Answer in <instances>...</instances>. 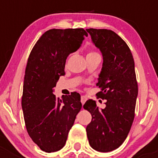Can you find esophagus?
<instances>
[{
    "label": "esophagus",
    "instance_id": "esophagus-1",
    "mask_svg": "<svg viewBox=\"0 0 158 158\" xmlns=\"http://www.w3.org/2000/svg\"><path fill=\"white\" fill-rule=\"evenodd\" d=\"M86 100H87L86 97L84 96V95H82V96H81V102H82V105L85 104V102H86Z\"/></svg>",
    "mask_w": 158,
    "mask_h": 158
}]
</instances>
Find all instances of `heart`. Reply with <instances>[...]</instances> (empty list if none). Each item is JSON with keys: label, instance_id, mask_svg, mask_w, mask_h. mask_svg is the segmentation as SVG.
I'll return each instance as SVG.
<instances>
[{"label": "heart", "instance_id": "b5f03b06", "mask_svg": "<svg viewBox=\"0 0 158 158\" xmlns=\"http://www.w3.org/2000/svg\"><path fill=\"white\" fill-rule=\"evenodd\" d=\"M92 54H96V53H95V52H89L88 55H92ZM88 55H87V56H88Z\"/></svg>", "mask_w": 158, "mask_h": 158}]
</instances>
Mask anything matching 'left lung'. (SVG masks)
Segmentation results:
<instances>
[{
	"mask_svg": "<svg viewBox=\"0 0 158 158\" xmlns=\"http://www.w3.org/2000/svg\"><path fill=\"white\" fill-rule=\"evenodd\" d=\"M92 42L101 52L103 63L97 86V96L106 99V108L89 99L83 108L92 114L86 127L90 146L100 152H109L122 145L135 118L138 89L133 56L126 43L114 31L87 29Z\"/></svg>",
	"mask_w": 158,
	"mask_h": 158,
	"instance_id": "8db88e82",
	"label": "left lung"
}]
</instances>
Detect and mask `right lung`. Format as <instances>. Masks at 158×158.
Masks as SVG:
<instances>
[{
	"mask_svg": "<svg viewBox=\"0 0 158 158\" xmlns=\"http://www.w3.org/2000/svg\"><path fill=\"white\" fill-rule=\"evenodd\" d=\"M87 36L82 28L49 30L30 52L25 70L22 110L30 137L45 152H55L64 147L82 108L77 92L62 100L52 92L60 76L65 75L67 57L80 48Z\"/></svg>",
	"mask_w": 158,
	"mask_h": 158,
	"instance_id": "right-lung-1",
	"label": "right lung"
}]
</instances>
